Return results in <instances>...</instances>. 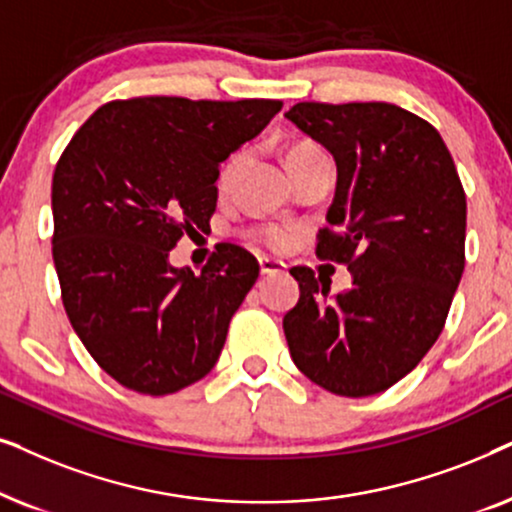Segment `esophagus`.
<instances>
[{
    "instance_id": "obj_1",
    "label": "esophagus",
    "mask_w": 512,
    "mask_h": 512,
    "mask_svg": "<svg viewBox=\"0 0 512 512\" xmlns=\"http://www.w3.org/2000/svg\"><path fill=\"white\" fill-rule=\"evenodd\" d=\"M260 271L262 276H274V274H283L285 264L278 260H269V257H260Z\"/></svg>"
}]
</instances>
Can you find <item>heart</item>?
I'll use <instances>...</instances> for the list:
<instances>
[{"mask_svg": "<svg viewBox=\"0 0 512 512\" xmlns=\"http://www.w3.org/2000/svg\"><path fill=\"white\" fill-rule=\"evenodd\" d=\"M313 154H323L316 145H311V142H299V145H292L288 149V156H285V161H292V159H299V156H313ZM238 161H241V156H231L227 161V166L222 170V182L227 180V177L234 173V168L238 166ZM260 241L264 245H269V248H285V245L290 243V231L283 229V227H276V224H271V227H264L260 231Z\"/></svg>", "mask_w": 512, "mask_h": 512, "instance_id": "heart-1", "label": "heart"}]
</instances>
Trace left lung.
Returning a JSON list of instances; mask_svg holds the SVG:
<instances>
[{
  "mask_svg": "<svg viewBox=\"0 0 512 512\" xmlns=\"http://www.w3.org/2000/svg\"><path fill=\"white\" fill-rule=\"evenodd\" d=\"M335 156L337 189L316 255L346 264L353 285L292 267L290 356L313 384L344 398L386 391L440 337L466 267V194L440 133L388 102H297L285 112Z\"/></svg>",
  "mask_w": 512,
  "mask_h": 512,
  "instance_id": "8db88e82",
  "label": "left lung"
}]
</instances>
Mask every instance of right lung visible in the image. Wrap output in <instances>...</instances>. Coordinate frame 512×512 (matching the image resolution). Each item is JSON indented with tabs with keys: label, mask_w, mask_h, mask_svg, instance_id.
Listing matches in <instances>:
<instances>
[{
	"label": "right lung",
	"mask_w": 512,
	"mask_h": 512,
	"mask_svg": "<svg viewBox=\"0 0 512 512\" xmlns=\"http://www.w3.org/2000/svg\"><path fill=\"white\" fill-rule=\"evenodd\" d=\"M281 100H112L56 163L53 264L67 318L121 386L180 391L213 370L260 264L220 243L194 274L170 250L210 227L220 163L264 131Z\"/></svg>",
	"instance_id": "1"
}]
</instances>
